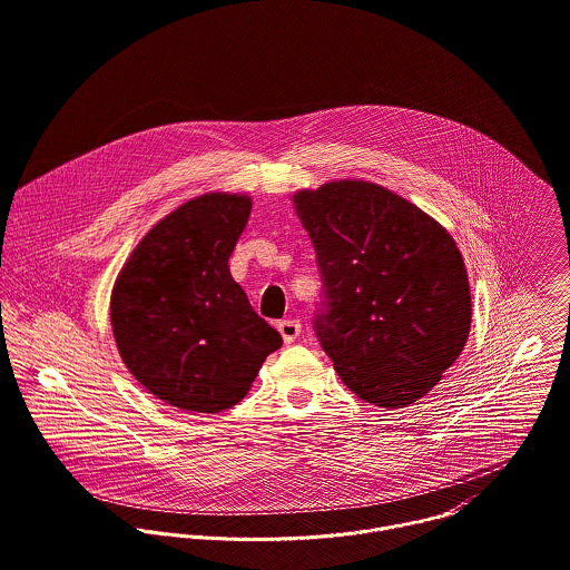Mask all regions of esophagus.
<instances>
[{
    "label": "esophagus",
    "mask_w": 570,
    "mask_h": 570,
    "mask_svg": "<svg viewBox=\"0 0 570 570\" xmlns=\"http://www.w3.org/2000/svg\"><path fill=\"white\" fill-rule=\"evenodd\" d=\"M278 332H281L285 345H292V343L301 336V321H294V318L281 321V323H278Z\"/></svg>",
    "instance_id": "obj_1"
}]
</instances>
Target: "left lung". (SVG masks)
I'll use <instances>...</instances> for the list:
<instances>
[{
  "mask_svg": "<svg viewBox=\"0 0 570 570\" xmlns=\"http://www.w3.org/2000/svg\"><path fill=\"white\" fill-rule=\"evenodd\" d=\"M325 281L316 336L361 400L402 409L462 354L471 289L453 236L379 184L341 179L292 196Z\"/></svg>",
  "mask_w": 570,
  "mask_h": 570,
  "instance_id": "8db88e82",
  "label": "left lung"
}]
</instances>
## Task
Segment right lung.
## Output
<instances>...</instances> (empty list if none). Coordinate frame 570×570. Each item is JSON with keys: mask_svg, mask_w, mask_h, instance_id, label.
I'll use <instances>...</instances> for the list:
<instances>
[{"mask_svg": "<svg viewBox=\"0 0 570 570\" xmlns=\"http://www.w3.org/2000/svg\"><path fill=\"white\" fill-rule=\"evenodd\" d=\"M249 212L247 194L181 203L139 240L112 287V334L128 372L188 413L240 402L283 345L229 274Z\"/></svg>", "mask_w": 570, "mask_h": 570, "instance_id": "1", "label": "right lung"}]
</instances>
